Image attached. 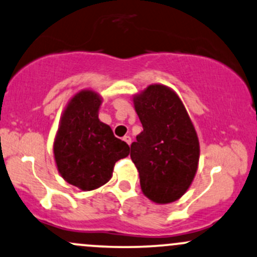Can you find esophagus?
I'll use <instances>...</instances> for the list:
<instances>
[{"instance_id": "1", "label": "esophagus", "mask_w": 257, "mask_h": 257, "mask_svg": "<svg viewBox=\"0 0 257 257\" xmlns=\"http://www.w3.org/2000/svg\"><path fill=\"white\" fill-rule=\"evenodd\" d=\"M123 140H124L125 143L128 144V145H131V144H132V138L129 137V135H125V137H123Z\"/></svg>"}]
</instances>
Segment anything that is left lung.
I'll use <instances>...</instances> for the list:
<instances>
[{
	"label": "left lung",
	"mask_w": 257,
	"mask_h": 257,
	"mask_svg": "<svg viewBox=\"0 0 257 257\" xmlns=\"http://www.w3.org/2000/svg\"><path fill=\"white\" fill-rule=\"evenodd\" d=\"M144 131L131 146L141 191L168 204L190 188L199 162V140L184 102L172 88L151 84L133 96Z\"/></svg>",
	"instance_id": "8db88e82"
}]
</instances>
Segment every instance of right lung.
Instances as JSON below:
<instances>
[{
  "instance_id": "right-lung-1",
  "label": "right lung",
  "mask_w": 257,
  "mask_h": 257,
  "mask_svg": "<svg viewBox=\"0 0 257 257\" xmlns=\"http://www.w3.org/2000/svg\"><path fill=\"white\" fill-rule=\"evenodd\" d=\"M101 102V96L91 89L76 93L65 107L53 144L59 174L82 191L105 185L114 163L129 155L128 144L99 119Z\"/></svg>"
}]
</instances>
